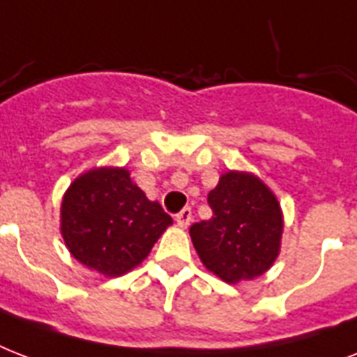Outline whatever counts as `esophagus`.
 Listing matches in <instances>:
<instances>
[{
	"mask_svg": "<svg viewBox=\"0 0 357 357\" xmlns=\"http://www.w3.org/2000/svg\"><path fill=\"white\" fill-rule=\"evenodd\" d=\"M176 220H178V224L181 228H187L190 224V220H192V211H190V207H183V209L176 215Z\"/></svg>",
	"mask_w": 357,
	"mask_h": 357,
	"instance_id": "obj_1",
	"label": "esophagus"
}]
</instances>
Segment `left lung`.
Wrapping results in <instances>:
<instances>
[{
    "mask_svg": "<svg viewBox=\"0 0 357 357\" xmlns=\"http://www.w3.org/2000/svg\"><path fill=\"white\" fill-rule=\"evenodd\" d=\"M213 217L190 226L202 263L224 282L254 280L272 266L282 241L276 196L252 174H224L207 195Z\"/></svg>",
    "mask_w": 357,
    "mask_h": 357,
    "instance_id": "8db88e82",
    "label": "left lung"
}]
</instances>
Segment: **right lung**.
<instances>
[{
  "mask_svg": "<svg viewBox=\"0 0 357 357\" xmlns=\"http://www.w3.org/2000/svg\"><path fill=\"white\" fill-rule=\"evenodd\" d=\"M172 224L126 168H94L70 185L61 207V234L75 259L105 276L137 266Z\"/></svg>",
  "mask_w": 357,
  "mask_h": 357,
  "instance_id": "right-lung-1",
  "label": "right lung"
}]
</instances>
